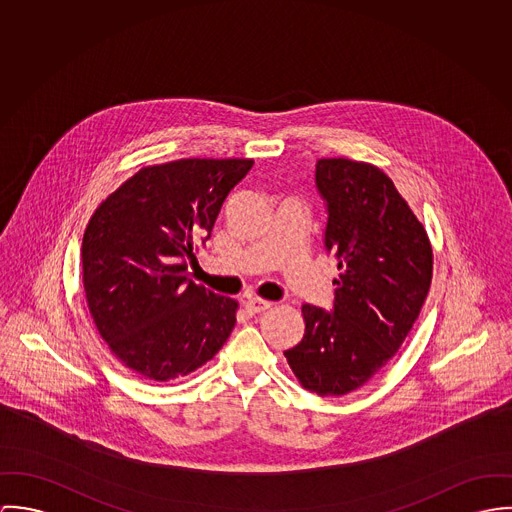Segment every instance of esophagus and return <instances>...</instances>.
Wrapping results in <instances>:
<instances>
[{
	"label": "esophagus",
	"instance_id": "esophagus-1",
	"mask_svg": "<svg viewBox=\"0 0 512 512\" xmlns=\"http://www.w3.org/2000/svg\"><path fill=\"white\" fill-rule=\"evenodd\" d=\"M243 308L249 316H255V314H261V312L269 310L271 302H267L263 298H247V300H243Z\"/></svg>",
	"mask_w": 512,
	"mask_h": 512
}]
</instances>
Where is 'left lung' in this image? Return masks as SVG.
<instances>
[{"instance_id":"obj_1","label":"left lung","mask_w":512,"mask_h":512,"mask_svg":"<svg viewBox=\"0 0 512 512\" xmlns=\"http://www.w3.org/2000/svg\"><path fill=\"white\" fill-rule=\"evenodd\" d=\"M326 247L338 257L334 312L302 304L304 338L284 357L298 383L341 397L377 375L406 340L432 284V245L395 182L379 167L320 159Z\"/></svg>"}]
</instances>
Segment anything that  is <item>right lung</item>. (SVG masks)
Here are the masks:
<instances>
[{
  "label": "right lung",
  "instance_id": "add662e5",
  "mask_svg": "<svg viewBox=\"0 0 512 512\" xmlns=\"http://www.w3.org/2000/svg\"><path fill=\"white\" fill-rule=\"evenodd\" d=\"M253 159L143 167L92 214L82 239L90 316L115 359L167 383L208 363L235 326L237 300L188 279L231 188Z\"/></svg>",
  "mask_w": 512,
  "mask_h": 512
}]
</instances>
